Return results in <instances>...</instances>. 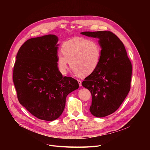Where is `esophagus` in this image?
Masks as SVG:
<instances>
[{
    "label": "esophagus",
    "mask_w": 150,
    "mask_h": 150,
    "mask_svg": "<svg viewBox=\"0 0 150 150\" xmlns=\"http://www.w3.org/2000/svg\"><path fill=\"white\" fill-rule=\"evenodd\" d=\"M78 83H79V85L81 87V85H82V81H81V80L78 79Z\"/></svg>",
    "instance_id": "esophagus-1"
}]
</instances>
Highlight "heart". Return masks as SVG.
Listing matches in <instances>:
<instances>
[{
    "mask_svg": "<svg viewBox=\"0 0 150 150\" xmlns=\"http://www.w3.org/2000/svg\"><path fill=\"white\" fill-rule=\"evenodd\" d=\"M62 53L57 56V67L61 74L67 73L70 62V67L76 75L85 76L93 74L98 67L102 49L96 40L78 37L64 42Z\"/></svg>",
    "mask_w": 150,
    "mask_h": 150,
    "instance_id": "heart-1",
    "label": "heart"
}]
</instances>
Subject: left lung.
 <instances>
[{"label": "left lung", "mask_w": 150, "mask_h": 150, "mask_svg": "<svg viewBox=\"0 0 150 150\" xmlns=\"http://www.w3.org/2000/svg\"><path fill=\"white\" fill-rule=\"evenodd\" d=\"M81 34L99 38L102 49L100 65L85 78L82 85L91 94V114L97 117H105L116 111L129 93L132 63L123 43L112 32L85 31Z\"/></svg>", "instance_id": "left-lung-1"}]
</instances>
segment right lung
<instances>
[{"instance_id":"right-lung-1","label":"right lung","mask_w":150,"mask_h":150,"mask_svg":"<svg viewBox=\"0 0 150 150\" xmlns=\"http://www.w3.org/2000/svg\"><path fill=\"white\" fill-rule=\"evenodd\" d=\"M58 38L52 34L28 40L19 49L13 81L20 104L39 119H57L66 98L79 87L78 81L64 76L57 68Z\"/></svg>"}]
</instances>
